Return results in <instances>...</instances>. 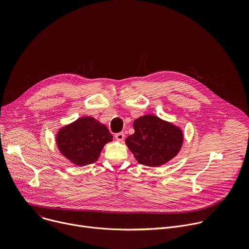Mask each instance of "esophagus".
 <instances>
[{
	"instance_id": "1",
	"label": "esophagus",
	"mask_w": 249,
	"mask_h": 249,
	"mask_svg": "<svg viewBox=\"0 0 249 249\" xmlns=\"http://www.w3.org/2000/svg\"><path fill=\"white\" fill-rule=\"evenodd\" d=\"M115 137L116 140L119 141V142H123L124 139V132H119V133H116L115 134Z\"/></svg>"
}]
</instances>
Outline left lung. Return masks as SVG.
<instances>
[{
	"label": "left lung",
	"mask_w": 249,
	"mask_h": 249,
	"mask_svg": "<svg viewBox=\"0 0 249 249\" xmlns=\"http://www.w3.org/2000/svg\"><path fill=\"white\" fill-rule=\"evenodd\" d=\"M134 133L125 144L137 162L158 167L172 160L181 150L184 134L181 127L154 115H144L133 122Z\"/></svg>",
	"instance_id": "1"
}]
</instances>
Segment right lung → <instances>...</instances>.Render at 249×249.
<instances>
[{
    "instance_id": "obj_1",
    "label": "right lung",
    "mask_w": 249,
    "mask_h": 249,
    "mask_svg": "<svg viewBox=\"0 0 249 249\" xmlns=\"http://www.w3.org/2000/svg\"><path fill=\"white\" fill-rule=\"evenodd\" d=\"M59 152L76 166L96 162L113 135L107 127L92 117H82L60 127L55 136Z\"/></svg>"
}]
</instances>
